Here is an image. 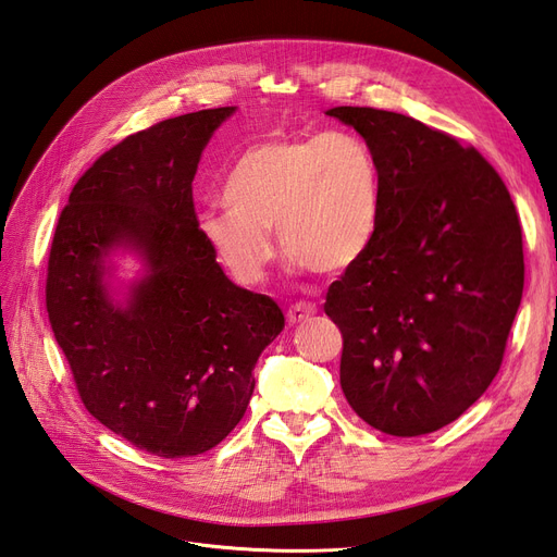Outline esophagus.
<instances>
[{"label": "esophagus", "instance_id": "1", "mask_svg": "<svg viewBox=\"0 0 557 557\" xmlns=\"http://www.w3.org/2000/svg\"><path fill=\"white\" fill-rule=\"evenodd\" d=\"M315 311L318 309L313 305H307V301H299V305H293L285 315H288V323L290 325H299V323H307L311 315H315Z\"/></svg>", "mask_w": 557, "mask_h": 557}]
</instances>
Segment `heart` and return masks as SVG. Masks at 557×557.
Listing matches in <instances>:
<instances>
[{
    "label": "heart",
    "instance_id": "heart-1",
    "mask_svg": "<svg viewBox=\"0 0 557 557\" xmlns=\"http://www.w3.org/2000/svg\"><path fill=\"white\" fill-rule=\"evenodd\" d=\"M227 211L199 218V237L242 285L264 281L285 256L318 274L346 272L372 244L381 178L369 146L346 129L248 146L223 183Z\"/></svg>",
    "mask_w": 557,
    "mask_h": 557
}]
</instances>
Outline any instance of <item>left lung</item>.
I'll return each instance as SVG.
<instances>
[{
  "label": "left lung",
  "instance_id": "1",
  "mask_svg": "<svg viewBox=\"0 0 557 557\" xmlns=\"http://www.w3.org/2000/svg\"><path fill=\"white\" fill-rule=\"evenodd\" d=\"M381 178L364 256L327 290L342 391L364 423L418 436L460 418L499 372L525 281L507 185L476 148L416 117L334 107Z\"/></svg>",
  "mask_w": 557,
  "mask_h": 557
}]
</instances>
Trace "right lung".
<instances>
[{
	"label": "right lung",
	"instance_id": "1",
	"mask_svg": "<svg viewBox=\"0 0 557 557\" xmlns=\"http://www.w3.org/2000/svg\"><path fill=\"white\" fill-rule=\"evenodd\" d=\"M237 107L129 134L78 178L48 258L46 309L86 409L160 458L221 444L252 397V369L281 334L276 301L234 285L199 237L201 150ZM143 274L115 289L112 258Z\"/></svg>",
	"mask_w": 557,
	"mask_h": 557
}]
</instances>
